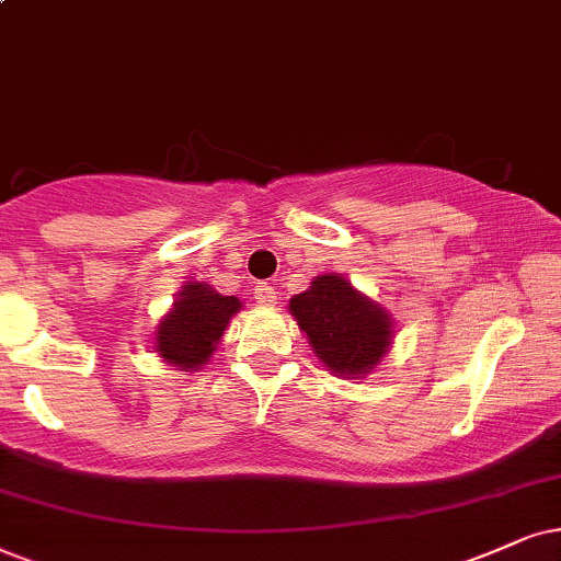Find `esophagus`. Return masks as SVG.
I'll list each match as a JSON object with an SVG mask.
<instances>
[{
	"label": "esophagus",
	"instance_id": "obj_1",
	"mask_svg": "<svg viewBox=\"0 0 561 561\" xmlns=\"http://www.w3.org/2000/svg\"><path fill=\"white\" fill-rule=\"evenodd\" d=\"M276 289L272 287V282H259L256 287H253V297H256L259 305H264V308H272L276 302Z\"/></svg>",
	"mask_w": 561,
	"mask_h": 561
}]
</instances>
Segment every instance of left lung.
<instances>
[{
    "label": "left lung",
    "mask_w": 561,
    "mask_h": 561,
    "mask_svg": "<svg viewBox=\"0 0 561 561\" xmlns=\"http://www.w3.org/2000/svg\"><path fill=\"white\" fill-rule=\"evenodd\" d=\"M289 313L316 357L344 378H365L391 350V313L339 274L316 276L305 293L289 300Z\"/></svg>",
    "instance_id": "left-lung-1"
}]
</instances>
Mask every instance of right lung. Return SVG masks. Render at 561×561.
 I'll use <instances>...</instances> for the list:
<instances>
[{
  "instance_id": "add662e5",
  "label": "right lung",
  "mask_w": 561,
  "mask_h": 561,
  "mask_svg": "<svg viewBox=\"0 0 561 561\" xmlns=\"http://www.w3.org/2000/svg\"><path fill=\"white\" fill-rule=\"evenodd\" d=\"M240 308L243 302L236 295H219L204 282H186L154 331V352L183 373L198 370L209 363L230 318Z\"/></svg>"
}]
</instances>
